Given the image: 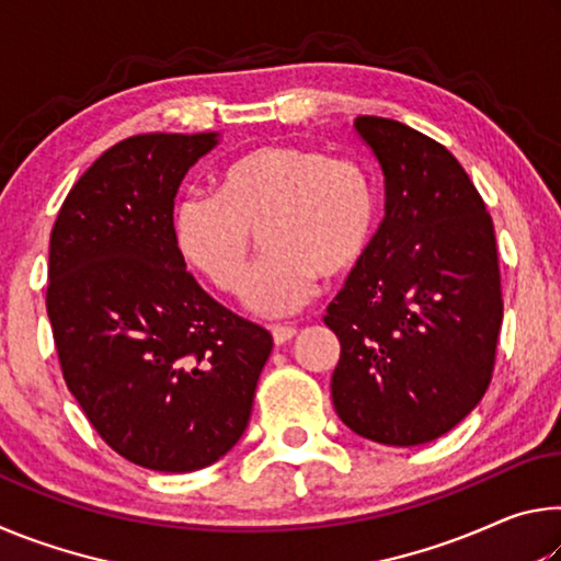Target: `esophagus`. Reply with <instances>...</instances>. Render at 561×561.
<instances>
[{
	"instance_id": "esophagus-1",
	"label": "esophagus",
	"mask_w": 561,
	"mask_h": 561,
	"mask_svg": "<svg viewBox=\"0 0 561 561\" xmlns=\"http://www.w3.org/2000/svg\"><path fill=\"white\" fill-rule=\"evenodd\" d=\"M270 331H272V339H274V344H277V346L287 344V341L297 336V329H294V327H272Z\"/></svg>"
}]
</instances>
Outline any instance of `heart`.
<instances>
[{
  "label": "heart",
  "instance_id": "heart-1",
  "mask_svg": "<svg viewBox=\"0 0 561 561\" xmlns=\"http://www.w3.org/2000/svg\"><path fill=\"white\" fill-rule=\"evenodd\" d=\"M378 190L356 158L307 146H262L234 158L217 195L178 197L170 230L180 257L222 294H237L260 232L264 260L244 284L254 314L284 317L317 279L356 272L371 250Z\"/></svg>",
  "mask_w": 561,
  "mask_h": 561
}]
</instances>
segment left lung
Listing matches in <instances>:
<instances>
[{"label": "left lung", "mask_w": 561, "mask_h": 561, "mask_svg": "<svg viewBox=\"0 0 561 561\" xmlns=\"http://www.w3.org/2000/svg\"><path fill=\"white\" fill-rule=\"evenodd\" d=\"M354 128L386 180L368 257L329 304L341 356L331 398L360 438H440L485 396L502 327L492 217L448 148L391 118Z\"/></svg>", "instance_id": "8db88e82"}]
</instances>
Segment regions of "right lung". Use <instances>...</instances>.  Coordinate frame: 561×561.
Returning a JSON list of instances; mask_svg holds the SVG:
<instances>
[{"label": "right lung", "instance_id": "right-lung-1", "mask_svg": "<svg viewBox=\"0 0 561 561\" xmlns=\"http://www.w3.org/2000/svg\"><path fill=\"white\" fill-rule=\"evenodd\" d=\"M220 133H148L108 148L71 187L49 242L46 314L93 428L158 472L220 460L250 423L272 336L217 304L170 230L175 195Z\"/></svg>", "mask_w": 561, "mask_h": 561}]
</instances>
